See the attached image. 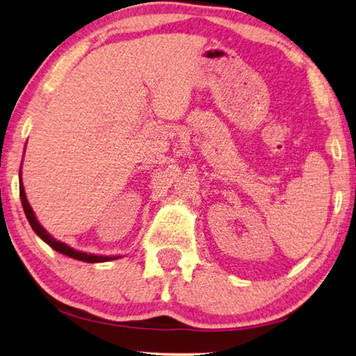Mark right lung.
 Wrapping results in <instances>:
<instances>
[{"instance_id": "add662e5", "label": "right lung", "mask_w": 356, "mask_h": 356, "mask_svg": "<svg viewBox=\"0 0 356 356\" xmlns=\"http://www.w3.org/2000/svg\"><path fill=\"white\" fill-rule=\"evenodd\" d=\"M20 200H22V207H23V211L26 214V219L28 222H30L31 229L36 232V235L40 238V240H44L47 244H49L50 248H54L56 252L67 255V257L75 259V260H80V261H88V264H99V261H108V260H113V259H120L121 255H116V257H108V255H95V254H86V252H81V250H75L72 248H69L67 244H64L61 241L55 240L54 236L50 235L49 232H47L42 225L39 224V220L36 218V214H34L33 208L30 207V203L26 200V194H25V189H23V183H22V170H20Z\"/></svg>"}]
</instances>
